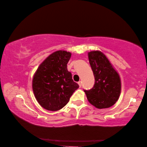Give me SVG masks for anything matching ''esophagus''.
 I'll return each instance as SVG.
<instances>
[{
	"label": "esophagus",
	"instance_id": "34e87169",
	"mask_svg": "<svg viewBox=\"0 0 147 147\" xmlns=\"http://www.w3.org/2000/svg\"><path fill=\"white\" fill-rule=\"evenodd\" d=\"M78 83V85L79 86V87H81V81H79Z\"/></svg>",
	"mask_w": 147,
	"mask_h": 147
}]
</instances>
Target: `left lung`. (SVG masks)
Returning <instances> with one entry per match:
<instances>
[{
	"label": "left lung",
	"mask_w": 147,
	"mask_h": 147,
	"mask_svg": "<svg viewBox=\"0 0 147 147\" xmlns=\"http://www.w3.org/2000/svg\"><path fill=\"white\" fill-rule=\"evenodd\" d=\"M88 56L95 83L92 89L84 90L87 100L97 109L111 107L121 94L119 74L102 52L92 51L88 53Z\"/></svg>",
	"instance_id": "8db88e82"
}]
</instances>
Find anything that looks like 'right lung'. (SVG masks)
<instances>
[{
    "label": "right lung",
    "instance_id": "add662e5",
    "mask_svg": "<svg viewBox=\"0 0 147 147\" xmlns=\"http://www.w3.org/2000/svg\"><path fill=\"white\" fill-rule=\"evenodd\" d=\"M71 55L63 50L53 53L40 64L33 76L34 94L38 103L48 111L61 109L79 88L67 69Z\"/></svg>",
    "mask_w": 147,
    "mask_h": 147
}]
</instances>
